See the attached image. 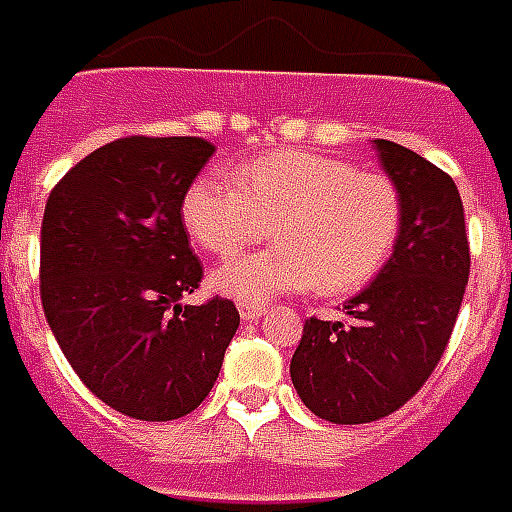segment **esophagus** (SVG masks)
<instances>
[{"instance_id": "obj_1", "label": "esophagus", "mask_w": 512, "mask_h": 512, "mask_svg": "<svg viewBox=\"0 0 512 512\" xmlns=\"http://www.w3.org/2000/svg\"><path fill=\"white\" fill-rule=\"evenodd\" d=\"M239 317L245 322H253V320H259L264 314V306L262 303H250V300H239Z\"/></svg>"}]
</instances>
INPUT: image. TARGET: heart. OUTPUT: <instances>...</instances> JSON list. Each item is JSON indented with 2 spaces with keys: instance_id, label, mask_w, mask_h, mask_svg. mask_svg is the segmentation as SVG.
I'll list each match as a JSON object with an SVG mask.
<instances>
[{
  "instance_id": "heart-1",
  "label": "heart",
  "mask_w": 512,
  "mask_h": 512,
  "mask_svg": "<svg viewBox=\"0 0 512 512\" xmlns=\"http://www.w3.org/2000/svg\"><path fill=\"white\" fill-rule=\"evenodd\" d=\"M198 248L228 259L267 237L273 248L212 273L223 295L259 303L311 289L336 297L366 286L402 231V192L386 173L311 151H270L226 176H201L181 198Z\"/></svg>"
}]
</instances>
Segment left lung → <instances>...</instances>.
Instances as JSON below:
<instances>
[{"mask_svg":"<svg viewBox=\"0 0 512 512\" xmlns=\"http://www.w3.org/2000/svg\"><path fill=\"white\" fill-rule=\"evenodd\" d=\"M402 192L394 253L342 322L308 317L292 355V383L314 416L366 424L422 389L447 350L469 281V239L455 181L411 148L375 140Z\"/></svg>","mask_w":512,"mask_h":512,"instance_id":"1","label":"left lung"}]
</instances>
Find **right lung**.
<instances>
[{"mask_svg":"<svg viewBox=\"0 0 512 512\" xmlns=\"http://www.w3.org/2000/svg\"><path fill=\"white\" fill-rule=\"evenodd\" d=\"M215 146L121 137L54 184L41 223V300L54 339L101 402L143 422L195 411L215 386L237 306H181L204 278L181 198Z\"/></svg>","mask_w":512,"mask_h":512,"instance_id":"add662e5","label":"right lung"}]
</instances>
